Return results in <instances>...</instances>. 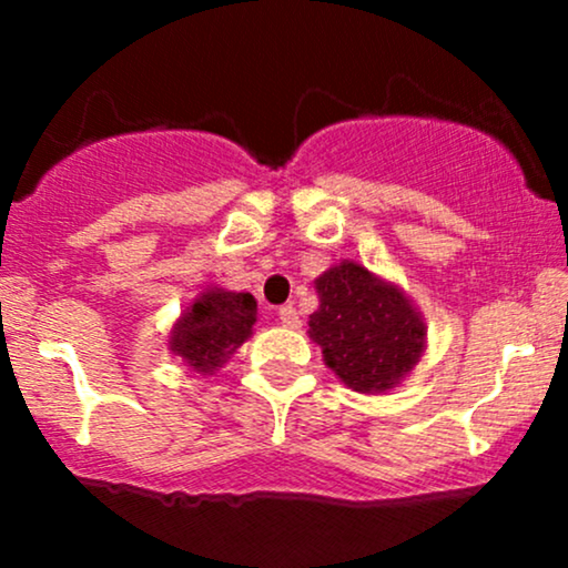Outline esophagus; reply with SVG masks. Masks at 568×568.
Instances as JSON below:
<instances>
[{
  "mask_svg": "<svg viewBox=\"0 0 568 568\" xmlns=\"http://www.w3.org/2000/svg\"><path fill=\"white\" fill-rule=\"evenodd\" d=\"M277 317H280V323L288 325V328H296V325H298V312H296V306H293V304L280 306Z\"/></svg>",
  "mask_w": 568,
  "mask_h": 568,
  "instance_id": "34e87169",
  "label": "esophagus"
}]
</instances>
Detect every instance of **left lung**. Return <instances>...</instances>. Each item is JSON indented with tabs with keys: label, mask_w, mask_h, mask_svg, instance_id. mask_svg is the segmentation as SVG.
<instances>
[{
	"label": "left lung",
	"mask_w": 568,
	"mask_h": 568,
	"mask_svg": "<svg viewBox=\"0 0 568 568\" xmlns=\"http://www.w3.org/2000/svg\"><path fill=\"white\" fill-rule=\"evenodd\" d=\"M315 288L321 306L310 317V336L328 368L357 393L393 389L425 347V323L408 298L352 262L317 277Z\"/></svg>",
	"instance_id": "8db88e82"
}]
</instances>
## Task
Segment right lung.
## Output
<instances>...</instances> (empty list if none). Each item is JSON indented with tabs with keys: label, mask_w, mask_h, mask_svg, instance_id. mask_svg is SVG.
Segmentation results:
<instances>
[{
	"label": "right lung",
	"mask_w": 568,
	"mask_h": 568,
	"mask_svg": "<svg viewBox=\"0 0 568 568\" xmlns=\"http://www.w3.org/2000/svg\"><path fill=\"white\" fill-rule=\"evenodd\" d=\"M253 323L256 298L251 293L207 291L173 328L171 349L194 371L211 374L251 336Z\"/></svg>",
	"instance_id": "right-lung-1"
}]
</instances>
